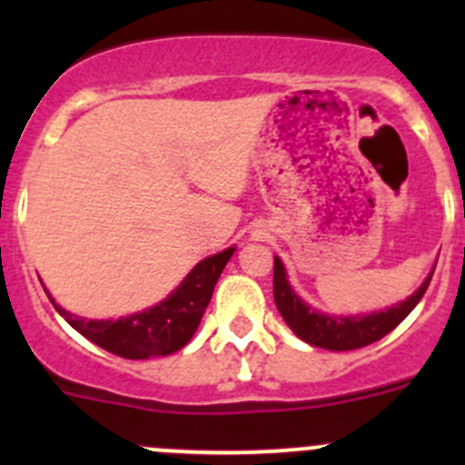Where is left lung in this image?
Masks as SVG:
<instances>
[{"instance_id":"1","label":"left lung","mask_w":465,"mask_h":465,"mask_svg":"<svg viewBox=\"0 0 465 465\" xmlns=\"http://www.w3.org/2000/svg\"><path fill=\"white\" fill-rule=\"evenodd\" d=\"M432 274L434 270L430 272L428 279L423 281V285L411 297L387 308V311L371 312V315L362 317L323 315V312H317L315 308L303 303L294 294V290L288 283V276H285L283 262L274 256V302L285 323L303 341L328 351H353L382 340L387 332H391L398 323L405 320L414 311L416 303L423 299L425 290H428L430 281H432Z\"/></svg>"}]
</instances>
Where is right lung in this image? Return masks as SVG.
Instances as JSON below:
<instances>
[{
    "instance_id": "1",
    "label": "right lung",
    "mask_w": 465,
    "mask_h": 465,
    "mask_svg": "<svg viewBox=\"0 0 465 465\" xmlns=\"http://www.w3.org/2000/svg\"><path fill=\"white\" fill-rule=\"evenodd\" d=\"M236 247L220 252L200 261L189 272L180 288L168 294L162 303L137 312V315L121 317V320H85L60 308L54 302L55 311L64 317L81 335L94 341L110 353L125 360H148L153 355H171L189 344L193 332L198 331L206 306L211 302L215 283L223 274L224 265L232 259Z\"/></svg>"
}]
</instances>
